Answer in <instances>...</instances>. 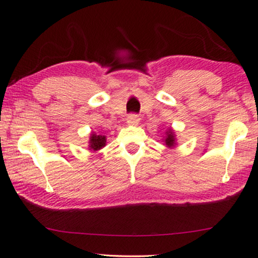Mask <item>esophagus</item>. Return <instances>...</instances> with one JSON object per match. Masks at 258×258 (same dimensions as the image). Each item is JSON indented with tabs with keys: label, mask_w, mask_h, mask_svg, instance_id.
<instances>
[{
	"label": "esophagus",
	"mask_w": 258,
	"mask_h": 258,
	"mask_svg": "<svg viewBox=\"0 0 258 258\" xmlns=\"http://www.w3.org/2000/svg\"><path fill=\"white\" fill-rule=\"evenodd\" d=\"M126 122L132 125H137L138 122H140V117H138V115L136 114H130L128 115V117H126Z\"/></svg>",
	"instance_id": "esophagus-1"
}]
</instances>
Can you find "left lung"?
I'll use <instances>...</instances> for the list:
<instances>
[{
    "mask_svg": "<svg viewBox=\"0 0 258 258\" xmlns=\"http://www.w3.org/2000/svg\"><path fill=\"white\" fill-rule=\"evenodd\" d=\"M165 143H166V145L167 147H173L174 145V136H173V133L170 132L167 133V136H166V140H165Z\"/></svg>",
    "mask_w": 258,
    "mask_h": 258,
    "instance_id": "left-lung-1",
    "label": "left lung"
}]
</instances>
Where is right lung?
Listing matches in <instances>:
<instances>
[{"mask_svg":"<svg viewBox=\"0 0 258 258\" xmlns=\"http://www.w3.org/2000/svg\"><path fill=\"white\" fill-rule=\"evenodd\" d=\"M89 148L92 149V150H100L102 147H104V144H106V137L101 136V135H95V134H93L91 136V140H89Z\"/></svg>","mask_w":258,"mask_h":258,"instance_id":"1","label":"right lung"}]
</instances>
